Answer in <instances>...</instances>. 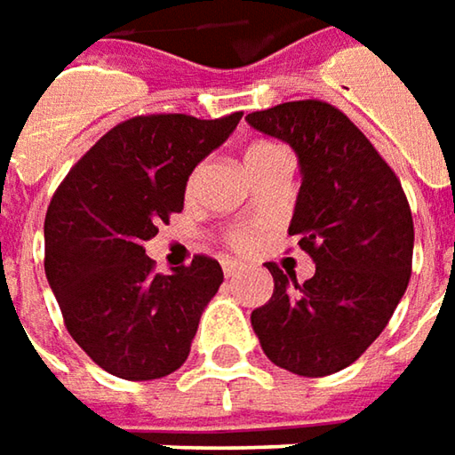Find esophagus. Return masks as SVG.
<instances>
[{
	"label": "esophagus",
	"instance_id": "1",
	"mask_svg": "<svg viewBox=\"0 0 455 455\" xmlns=\"http://www.w3.org/2000/svg\"><path fill=\"white\" fill-rule=\"evenodd\" d=\"M243 271V263H237V260H222V273L230 278V275H237V273Z\"/></svg>",
	"mask_w": 455,
	"mask_h": 455
}]
</instances>
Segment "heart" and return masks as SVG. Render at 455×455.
Listing matches in <instances>:
<instances>
[{
  "mask_svg": "<svg viewBox=\"0 0 455 455\" xmlns=\"http://www.w3.org/2000/svg\"><path fill=\"white\" fill-rule=\"evenodd\" d=\"M275 159H291L289 151L283 149L281 144H275V141H255L251 144L248 149H245V156H243V162L248 166V172H253L258 166L268 164V162H275ZM202 180V166H195L192 169V174H189V180H187V195H192L197 187H200ZM230 245L237 248V251H243V248H248L251 245V235H248V230H233L230 233Z\"/></svg>",
  "mask_w": 455,
  "mask_h": 455,
  "instance_id": "heart-1",
  "label": "heart"
}]
</instances>
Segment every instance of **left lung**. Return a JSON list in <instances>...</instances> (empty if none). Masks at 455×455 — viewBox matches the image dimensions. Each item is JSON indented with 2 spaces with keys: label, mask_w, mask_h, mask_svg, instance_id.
<instances>
[{
  "label": "left lung",
  "mask_w": 455,
  "mask_h": 455,
  "mask_svg": "<svg viewBox=\"0 0 455 455\" xmlns=\"http://www.w3.org/2000/svg\"><path fill=\"white\" fill-rule=\"evenodd\" d=\"M296 151L301 189L289 235L316 273L299 283L266 263L271 301L251 314L273 364L301 377L349 367L382 334L408 289L412 215L403 184L370 139L323 100H291L245 116Z\"/></svg>",
  "instance_id": "obj_1"
}]
</instances>
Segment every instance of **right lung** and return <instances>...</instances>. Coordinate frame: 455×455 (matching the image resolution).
Instances as JSON below:
<instances>
[{
	"mask_svg": "<svg viewBox=\"0 0 455 455\" xmlns=\"http://www.w3.org/2000/svg\"><path fill=\"white\" fill-rule=\"evenodd\" d=\"M240 116H133L98 139L50 202L47 283L70 337L106 372L156 379L189 357L222 268L195 255L164 275L144 243L182 212L192 169L235 132Z\"/></svg>",
	"mask_w": 455,
	"mask_h": 455,
	"instance_id": "obj_1",
	"label": "right lung"
}]
</instances>
